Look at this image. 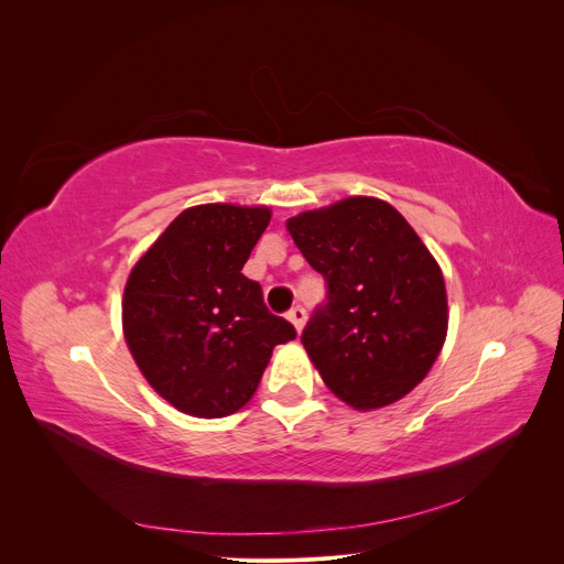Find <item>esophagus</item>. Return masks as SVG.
Returning a JSON list of instances; mask_svg holds the SVG:
<instances>
[{
  "label": "esophagus",
  "instance_id": "esophagus-1",
  "mask_svg": "<svg viewBox=\"0 0 564 564\" xmlns=\"http://www.w3.org/2000/svg\"><path fill=\"white\" fill-rule=\"evenodd\" d=\"M286 317H289V322L294 324L296 332H301L303 324H305V308H303V305H294V308L286 313Z\"/></svg>",
  "mask_w": 564,
  "mask_h": 564
}]
</instances>
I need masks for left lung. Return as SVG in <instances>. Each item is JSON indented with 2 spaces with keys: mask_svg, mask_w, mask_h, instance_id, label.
I'll return each mask as SVG.
<instances>
[{
  "mask_svg": "<svg viewBox=\"0 0 564 564\" xmlns=\"http://www.w3.org/2000/svg\"><path fill=\"white\" fill-rule=\"evenodd\" d=\"M296 247L327 282L301 334L322 381L355 409L404 398L447 336L440 265L388 202L348 197L286 220Z\"/></svg>",
  "mask_w": 564,
  "mask_h": 564,
  "instance_id": "obj_1",
  "label": "left lung"
}]
</instances>
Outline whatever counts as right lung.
<instances>
[{
    "label": "right lung",
    "mask_w": 564,
    "mask_h": 564,
    "mask_svg": "<svg viewBox=\"0 0 564 564\" xmlns=\"http://www.w3.org/2000/svg\"><path fill=\"white\" fill-rule=\"evenodd\" d=\"M268 224L265 207L185 209L127 280V346L148 383L185 414L237 412L272 348L296 338L294 324L272 315L261 284L242 272Z\"/></svg>",
    "instance_id": "right-lung-1"
}]
</instances>
